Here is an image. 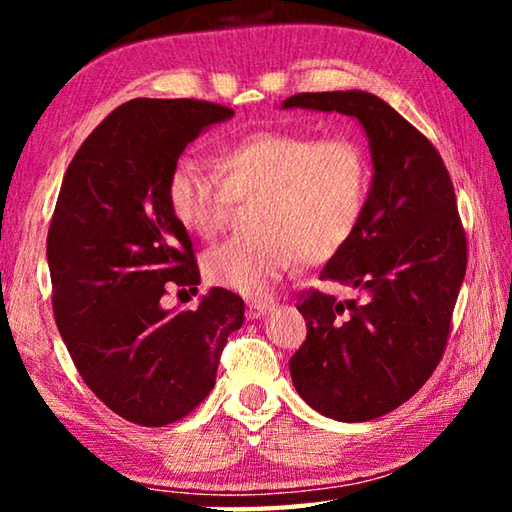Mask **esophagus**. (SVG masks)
Instances as JSON below:
<instances>
[{"label": "esophagus", "instance_id": "34e87169", "mask_svg": "<svg viewBox=\"0 0 512 512\" xmlns=\"http://www.w3.org/2000/svg\"><path fill=\"white\" fill-rule=\"evenodd\" d=\"M268 307L266 302H248V307H246V318L248 320H257V318H264L266 314H268Z\"/></svg>", "mask_w": 512, "mask_h": 512}]
</instances>
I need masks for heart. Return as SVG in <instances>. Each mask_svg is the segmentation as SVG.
I'll return each instance as SVG.
<instances>
[{
    "label": "heart",
    "instance_id": "heart-1",
    "mask_svg": "<svg viewBox=\"0 0 512 512\" xmlns=\"http://www.w3.org/2000/svg\"><path fill=\"white\" fill-rule=\"evenodd\" d=\"M372 164L350 137L259 131L225 146L219 176L178 160L167 178L169 210L194 237L223 230L235 201H255L250 228L212 248L207 280L246 298H266L273 284L305 259H323L348 244L368 207Z\"/></svg>",
    "mask_w": 512,
    "mask_h": 512
}]
</instances>
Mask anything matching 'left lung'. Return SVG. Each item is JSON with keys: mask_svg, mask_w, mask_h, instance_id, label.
I'll use <instances>...</instances> for the list:
<instances>
[{"mask_svg": "<svg viewBox=\"0 0 512 512\" xmlns=\"http://www.w3.org/2000/svg\"><path fill=\"white\" fill-rule=\"evenodd\" d=\"M291 108L348 115L368 137V207L320 271L359 296L307 293L298 305L307 341L289 361L311 409L366 422L418 393L445 352L467 264L454 185L427 137L375 94L302 92L282 101Z\"/></svg>", "mask_w": 512, "mask_h": 512, "instance_id": "obj_1", "label": "left lung"}]
</instances>
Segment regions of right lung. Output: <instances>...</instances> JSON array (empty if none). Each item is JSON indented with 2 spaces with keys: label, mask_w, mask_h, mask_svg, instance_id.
Wrapping results in <instances>:
<instances>
[{
  "label": "right lung",
  "mask_w": 512,
  "mask_h": 512,
  "mask_svg": "<svg viewBox=\"0 0 512 512\" xmlns=\"http://www.w3.org/2000/svg\"><path fill=\"white\" fill-rule=\"evenodd\" d=\"M232 115L194 99L121 103L69 162L49 225L54 316L69 357L110 411L142 427L194 411L244 325V300L228 289H210L196 309L160 305L164 284H201L192 239L169 210V171Z\"/></svg>",
  "instance_id": "add662e5"
}]
</instances>
